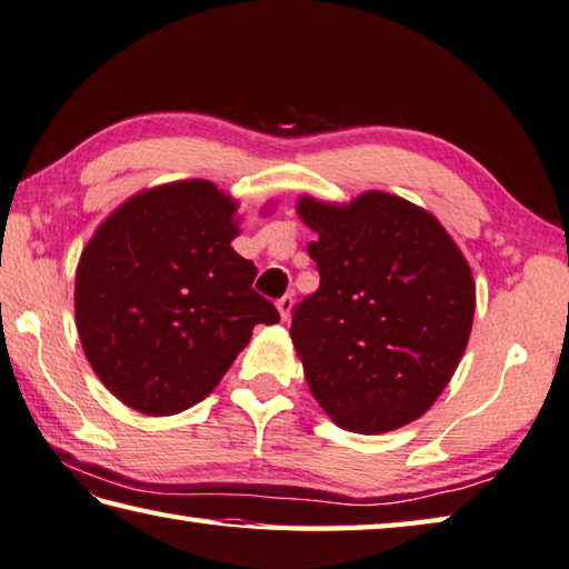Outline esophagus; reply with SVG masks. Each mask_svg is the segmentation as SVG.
I'll return each instance as SVG.
<instances>
[{"instance_id": "34e87169", "label": "esophagus", "mask_w": 569, "mask_h": 569, "mask_svg": "<svg viewBox=\"0 0 569 569\" xmlns=\"http://www.w3.org/2000/svg\"><path fill=\"white\" fill-rule=\"evenodd\" d=\"M276 308H278V316H281V320H288V316H291V310H293V298L291 296L278 298Z\"/></svg>"}]
</instances>
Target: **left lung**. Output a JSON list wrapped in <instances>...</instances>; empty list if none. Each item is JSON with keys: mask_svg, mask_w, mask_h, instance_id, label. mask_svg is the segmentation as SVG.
I'll use <instances>...</instances> for the list:
<instances>
[{"mask_svg": "<svg viewBox=\"0 0 569 569\" xmlns=\"http://www.w3.org/2000/svg\"><path fill=\"white\" fill-rule=\"evenodd\" d=\"M320 286L291 340L310 392L338 427L385 433L437 402L469 345L476 283L439 219L387 192L348 204L298 197Z\"/></svg>", "mask_w": 569, "mask_h": 569, "instance_id": "8db88e82", "label": "left lung"}]
</instances>
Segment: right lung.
<instances>
[{"instance_id":"obj_1","label":"right lung","mask_w":569,"mask_h":569,"mask_svg":"<svg viewBox=\"0 0 569 569\" xmlns=\"http://www.w3.org/2000/svg\"><path fill=\"white\" fill-rule=\"evenodd\" d=\"M237 199L209 182H167L126 199L76 269V328L98 380L150 417L184 411L219 385L278 310L231 249ZM266 211V209H263Z\"/></svg>"}]
</instances>
